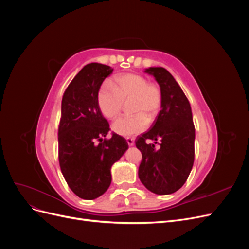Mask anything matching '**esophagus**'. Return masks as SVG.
I'll list each match as a JSON object with an SVG mask.
<instances>
[{"mask_svg":"<svg viewBox=\"0 0 249 249\" xmlns=\"http://www.w3.org/2000/svg\"><path fill=\"white\" fill-rule=\"evenodd\" d=\"M126 142H127V144H129L130 146H133L135 144V139L131 138V137H127L126 138Z\"/></svg>","mask_w":249,"mask_h":249,"instance_id":"obj_1","label":"esophagus"}]
</instances>
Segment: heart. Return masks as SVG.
<instances>
[{"label": "heart", "instance_id": "1", "mask_svg": "<svg viewBox=\"0 0 249 249\" xmlns=\"http://www.w3.org/2000/svg\"><path fill=\"white\" fill-rule=\"evenodd\" d=\"M133 99L132 112L136 115L122 116L112 124L118 135L130 137L144 131L148 125L149 117L154 119L162 106L161 88L138 73L118 74L114 79V86L105 82L97 92V104L103 115L107 118L116 117L123 108L124 101Z\"/></svg>", "mask_w": 249, "mask_h": 249}]
</instances>
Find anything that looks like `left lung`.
<instances>
[{
  "label": "left lung",
  "instance_id": "1",
  "mask_svg": "<svg viewBox=\"0 0 249 249\" xmlns=\"http://www.w3.org/2000/svg\"><path fill=\"white\" fill-rule=\"evenodd\" d=\"M145 72L155 77L163 101L153 125L135 141L142 154L138 176L153 193L171 194L185 184L193 166L195 129L191 106L168 71L149 67ZM148 139L154 143H147Z\"/></svg>",
  "mask_w": 249,
  "mask_h": 249
}]
</instances>
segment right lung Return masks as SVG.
<instances>
[{
    "label": "right lung",
    "instance_id": "obj_1",
    "mask_svg": "<svg viewBox=\"0 0 249 249\" xmlns=\"http://www.w3.org/2000/svg\"><path fill=\"white\" fill-rule=\"evenodd\" d=\"M113 69L85 65L62 97L58 130L59 164L71 191L83 199L100 197L111 184V167L129 148L126 140L110 131L97 104V92Z\"/></svg>",
    "mask_w": 249,
    "mask_h": 249
}]
</instances>
